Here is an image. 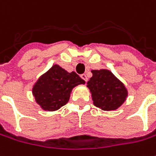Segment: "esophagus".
Segmentation results:
<instances>
[{"label": "esophagus", "mask_w": 156, "mask_h": 156, "mask_svg": "<svg viewBox=\"0 0 156 156\" xmlns=\"http://www.w3.org/2000/svg\"><path fill=\"white\" fill-rule=\"evenodd\" d=\"M80 77H81V78H82V79H83V80H84L85 82H87V80H88V78H87L86 74H82V75H81Z\"/></svg>", "instance_id": "obj_1"}]
</instances>
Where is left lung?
<instances>
[{
    "mask_svg": "<svg viewBox=\"0 0 156 156\" xmlns=\"http://www.w3.org/2000/svg\"><path fill=\"white\" fill-rule=\"evenodd\" d=\"M92 77L87 82L93 105L105 111L117 110L129 95L124 83L110 70H91Z\"/></svg>",
    "mask_w": 156,
    "mask_h": 156,
    "instance_id": "obj_1",
    "label": "left lung"
}]
</instances>
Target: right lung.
<instances>
[{
    "instance_id": "right-lung-1",
    "label": "right lung",
    "mask_w": 156,
    "mask_h": 156,
    "mask_svg": "<svg viewBox=\"0 0 156 156\" xmlns=\"http://www.w3.org/2000/svg\"><path fill=\"white\" fill-rule=\"evenodd\" d=\"M84 83L77 73H68L55 64L37 79L32 93L42 110L55 111L67 104L74 87Z\"/></svg>"
}]
</instances>
